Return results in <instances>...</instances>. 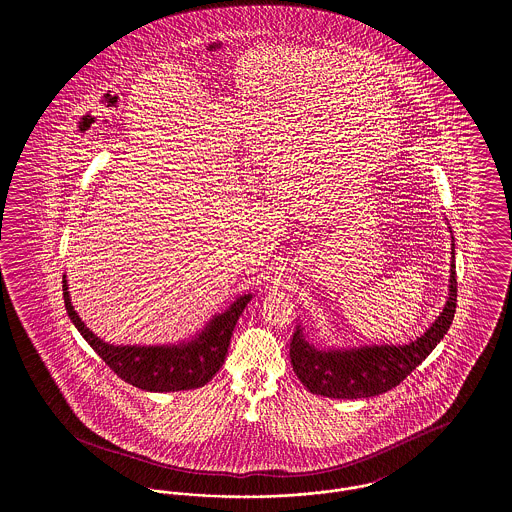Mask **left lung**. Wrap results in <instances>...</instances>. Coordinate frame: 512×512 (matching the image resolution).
Listing matches in <instances>:
<instances>
[{
	"instance_id": "1",
	"label": "left lung",
	"mask_w": 512,
	"mask_h": 512,
	"mask_svg": "<svg viewBox=\"0 0 512 512\" xmlns=\"http://www.w3.org/2000/svg\"><path fill=\"white\" fill-rule=\"evenodd\" d=\"M449 297L436 322L405 345H363L353 349H317L297 326L290 343L293 372L301 384L317 395L334 399L374 397L399 386L447 334L457 309L455 240L451 236Z\"/></svg>"
}]
</instances>
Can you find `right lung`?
Here are the masks:
<instances>
[{
    "label": "right lung",
    "instance_id": "add662e5",
    "mask_svg": "<svg viewBox=\"0 0 512 512\" xmlns=\"http://www.w3.org/2000/svg\"><path fill=\"white\" fill-rule=\"evenodd\" d=\"M251 297V293L238 297L190 341L178 345H113L98 338L78 317L71 303L67 276H63L65 307L82 338L124 382L140 390L161 393L201 388L219 372L236 322Z\"/></svg>",
    "mask_w": 512,
    "mask_h": 512
}]
</instances>
